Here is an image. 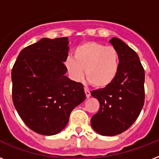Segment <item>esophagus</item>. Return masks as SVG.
<instances>
[{"label": "esophagus", "mask_w": 159, "mask_h": 159, "mask_svg": "<svg viewBox=\"0 0 159 159\" xmlns=\"http://www.w3.org/2000/svg\"><path fill=\"white\" fill-rule=\"evenodd\" d=\"M85 93H86V97H87V98L91 97V92H90L87 89H85Z\"/></svg>", "instance_id": "34e87169"}]
</instances>
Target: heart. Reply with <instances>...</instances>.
<instances>
[{
	"mask_svg": "<svg viewBox=\"0 0 159 159\" xmlns=\"http://www.w3.org/2000/svg\"><path fill=\"white\" fill-rule=\"evenodd\" d=\"M64 65L72 80L79 81L84 74L90 83L98 89L110 87L118 76L120 59L112 46L88 41L77 46L73 57H67Z\"/></svg>",
	"mask_w": 159,
	"mask_h": 159,
	"instance_id": "obj_1",
	"label": "heart"
}]
</instances>
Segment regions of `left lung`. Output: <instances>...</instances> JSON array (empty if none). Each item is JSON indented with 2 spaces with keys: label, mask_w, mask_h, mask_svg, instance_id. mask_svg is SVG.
Masks as SVG:
<instances>
[{
  "label": "left lung",
  "mask_w": 159,
  "mask_h": 159,
  "mask_svg": "<svg viewBox=\"0 0 159 159\" xmlns=\"http://www.w3.org/2000/svg\"><path fill=\"white\" fill-rule=\"evenodd\" d=\"M110 43L120 54L118 76L110 87L92 91L100 102L92 117L93 129L101 135L114 136L128 129L138 118L144 103V70L138 54L120 39Z\"/></svg>",
  "instance_id": "1"
}]
</instances>
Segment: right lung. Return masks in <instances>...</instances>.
<instances>
[{"instance_id":"obj_1","label":"right lung","mask_w":159,"mask_h":159,"mask_svg":"<svg viewBox=\"0 0 159 159\" xmlns=\"http://www.w3.org/2000/svg\"><path fill=\"white\" fill-rule=\"evenodd\" d=\"M68 43L67 37L41 39L21 50L12 68L14 106L39 134L61 132L72 110L86 99L83 85L65 75Z\"/></svg>"}]
</instances>
